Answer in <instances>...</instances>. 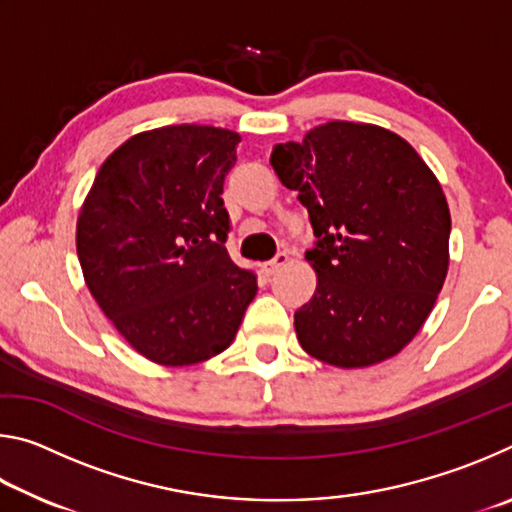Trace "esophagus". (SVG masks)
I'll use <instances>...</instances> for the list:
<instances>
[{"instance_id": "obj_1", "label": "esophagus", "mask_w": 512, "mask_h": 512, "mask_svg": "<svg viewBox=\"0 0 512 512\" xmlns=\"http://www.w3.org/2000/svg\"><path fill=\"white\" fill-rule=\"evenodd\" d=\"M287 262H289V253H277L271 262H266L264 266H262V273L266 275V277H271V275H275L277 271H280L282 266H287Z\"/></svg>"}]
</instances>
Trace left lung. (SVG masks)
Wrapping results in <instances>:
<instances>
[{"mask_svg":"<svg viewBox=\"0 0 512 512\" xmlns=\"http://www.w3.org/2000/svg\"><path fill=\"white\" fill-rule=\"evenodd\" d=\"M271 167L307 207L314 298L293 320L302 350L339 368L400 352L431 314L449 266L443 187L409 142L329 121L275 144Z\"/></svg>","mask_w":512,"mask_h":512,"instance_id":"obj_1","label":"left lung"}]
</instances>
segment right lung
Listing matches in <instances>:
<instances>
[{"mask_svg": "<svg viewBox=\"0 0 512 512\" xmlns=\"http://www.w3.org/2000/svg\"><path fill=\"white\" fill-rule=\"evenodd\" d=\"M241 137L214 126L135 135L101 164L76 225L94 300L119 334L162 366H192L235 339L257 293L232 262L223 183Z\"/></svg>", "mask_w": 512, "mask_h": 512, "instance_id": "obj_1", "label": "right lung"}]
</instances>
